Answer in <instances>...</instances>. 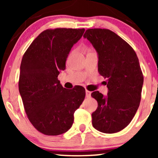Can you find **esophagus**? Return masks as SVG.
<instances>
[{
    "label": "esophagus",
    "mask_w": 158,
    "mask_h": 158,
    "mask_svg": "<svg viewBox=\"0 0 158 158\" xmlns=\"http://www.w3.org/2000/svg\"><path fill=\"white\" fill-rule=\"evenodd\" d=\"M85 95H86V97H87V98H89V97H90V95H91V92L89 91V90H85Z\"/></svg>",
    "instance_id": "obj_1"
}]
</instances>
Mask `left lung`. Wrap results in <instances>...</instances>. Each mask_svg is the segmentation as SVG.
<instances>
[{
	"mask_svg": "<svg viewBox=\"0 0 158 158\" xmlns=\"http://www.w3.org/2000/svg\"><path fill=\"white\" fill-rule=\"evenodd\" d=\"M87 38L98 55L99 74L107 78L108 95L94 91L98 102L92 114V124L103 133L120 131L129 125L141 101L143 74L132 47L111 30L88 29Z\"/></svg>",
	"mask_w": 158,
	"mask_h": 158,
	"instance_id": "obj_1",
	"label": "left lung"
}]
</instances>
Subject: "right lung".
<instances>
[{"label": "right lung", "instance_id": "1", "mask_svg": "<svg viewBox=\"0 0 158 158\" xmlns=\"http://www.w3.org/2000/svg\"><path fill=\"white\" fill-rule=\"evenodd\" d=\"M84 31L66 28L44 30L22 57L19 93L30 122L45 135H60L70 129L75 111L85 98L83 87L66 89L57 78L60 70H65L71 48Z\"/></svg>", "mask_w": 158, "mask_h": 158}]
</instances>
